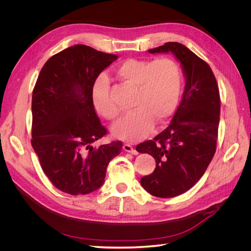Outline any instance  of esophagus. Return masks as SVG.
<instances>
[{"mask_svg": "<svg viewBox=\"0 0 251 251\" xmlns=\"http://www.w3.org/2000/svg\"><path fill=\"white\" fill-rule=\"evenodd\" d=\"M124 150L126 151H127V153H132L133 155H137L138 154V151H136L131 144H128V143H126V144H124Z\"/></svg>", "mask_w": 251, "mask_h": 251, "instance_id": "1", "label": "esophagus"}]
</instances>
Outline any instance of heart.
Returning a JSON list of instances; mask_svg holds the SVG:
<instances>
[{"label":"heart","instance_id":"1","mask_svg":"<svg viewBox=\"0 0 251 251\" xmlns=\"http://www.w3.org/2000/svg\"><path fill=\"white\" fill-rule=\"evenodd\" d=\"M116 76L135 88L132 108L134 110L112 127L115 137L135 141L148 136L154 123L168 120L177 108L182 88V73L179 65L171 58L154 60L128 58L115 71ZM91 100L95 110L104 118L113 120L119 109L110 97V85L104 75L98 76L91 90Z\"/></svg>","mask_w":251,"mask_h":251}]
</instances>
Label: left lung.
I'll return each instance as SVG.
<instances>
[{
    "instance_id": "left-lung-1",
    "label": "left lung",
    "mask_w": 251,
    "mask_h": 251,
    "mask_svg": "<svg viewBox=\"0 0 251 251\" xmlns=\"http://www.w3.org/2000/svg\"><path fill=\"white\" fill-rule=\"evenodd\" d=\"M149 52L173 53L185 77L184 92L170 126L153 140L136 147L156 161L155 171L141 178L142 187L159 198H173L200 180L215 155L220 93L208 64L184 45L169 42Z\"/></svg>"
}]
</instances>
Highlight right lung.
<instances>
[{
    "label": "right lung",
    "instance_id": "right-lung-1",
    "mask_svg": "<svg viewBox=\"0 0 251 251\" xmlns=\"http://www.w3.org/2000/svg\"><path fill=\"white\" fill-rule=\"evenodd\" d=\"M117 58L75 45L50 57L37 77L31 144L44 173L64 193L87 195L100 188L109 162L123 149L120 141L93 147L107 130L96 115L91 90Z\"/></svg>",
    "mask_w": 251,
    "mask_h": 251
}]
</instances>
